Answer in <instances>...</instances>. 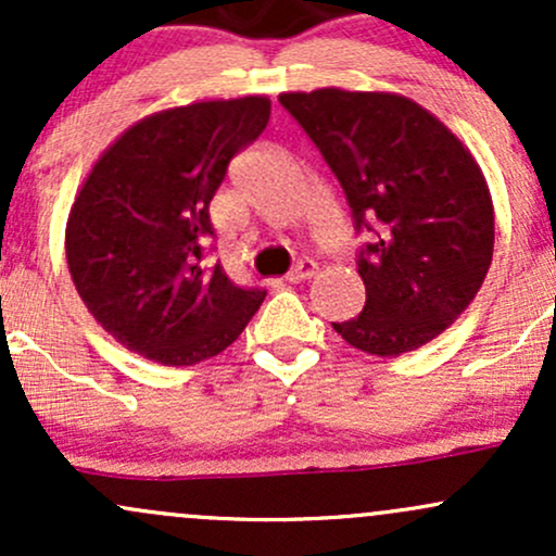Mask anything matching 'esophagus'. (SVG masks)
<instances>
[{
    "label": "esophagus",
    "mask_w": 556,
    "mask_h": 556,
    "mask_svg": "<svg viewBox=\"0 0 556 556\" xmlns=\"http://www.w3.org/2000/svg\"><path fill=\"white\" fill-rule=\"evenodd\" d=\"M318 264L311 258H300L290 271H287V282H303V279H311L316 274Z\"/></svg>",
    "instance_id": "esophagus-1"
}]
</instances>
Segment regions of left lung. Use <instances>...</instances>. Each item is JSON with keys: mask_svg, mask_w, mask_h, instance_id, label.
Segmentation results:
<instances>
[{"mask_svg": "<svg viewBox=\"0 0 556 556\" xmlns=\"http://www.w3.org/2000/svg\"><path fill=\"white\" fill-rule=\"evenodd\" d=\"M279 104L337 177L361 248L366 305L331 324L363 353L394 358L431 342L481 290L494 256V208L470 151L416 101L318 88Z\"/></svg>", "mask_w": 556, "mask_h": 556, "instance_id": "left-lung-1", "label": "left lung"}]
</instances>
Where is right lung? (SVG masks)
I'll return each mask as SVG.
<instances>
[{"label": "right lung", "mask_w": 556, "mask_h": 556, "mask_svg": "<svg viewBox=\"0 0 556 556\" xmlns=\"http://www.w3.org/2000/svg\"><path fill=\"white\" fill-rule=\"evenodd\" d=\"M271 101L245 96L156 112L93 164L67 219L78 295L119 344L162 366H193L229 348L266 290L201 266L214 238L208 203L251 146Z\"/></svg>", "instance_id": "add662e5"}]
</instances>
